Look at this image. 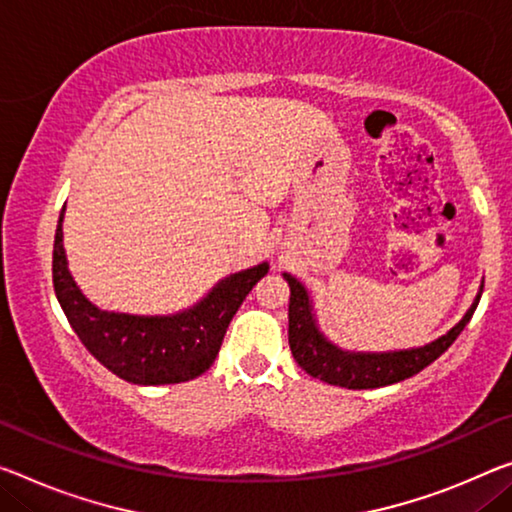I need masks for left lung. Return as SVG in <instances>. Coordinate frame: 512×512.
<instances>
[{
    "mask_svg": "<svg viewBox=\"0 0 512 512\" xmlns=\"http://www.w3.org/2000/svg\"><path fill=\"white\" fill-rule=\"evenodd\" d=\"M283 279L290 286V304H288V343L290 352L297 364H300L311 377L334 384L345 389H377L407 380L423 368L430 366L437 357L451 348L455 338L474 316L478 302L483 295V283L469 311L462 316L458 325L448 329L437 341L412 350H393V352H350L341 350L327 336L320 332L318 320L313 316V302L306 288L293 274L283 272Z\"/></svg>",
    "mask_w": 512,
    "mask_h": 512,
    "instance_id": "8db88e82",
    "label": "left lung"
}]
</instances>
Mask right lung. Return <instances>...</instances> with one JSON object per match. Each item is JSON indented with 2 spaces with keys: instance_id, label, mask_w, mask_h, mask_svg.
Instances as JSON below:
<instances>
[{
  "instance_id": "right-lung-1",
  "label": "right lung",
  "mask_w": 512,
  "mask_h": 512,
  "mask_svg": "<svg viewBox=\"0 0 512 512\" xmlns=\"http://www.w3.org/2000/svg\"><path fill=\"white\" fill-rule=\"evenodd\" d=\"M66 210V206H64ZM64 210L54 235V293L84 348L121 380L178 384L206 373L222 348L235 311L270 265L261 263L217 283L192 309L174 316H130L91 304L70 277L64 249Z\"/></svg>"
}]
</instances>
